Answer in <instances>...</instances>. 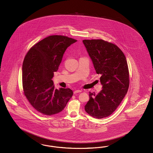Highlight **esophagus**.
<instances>
[{
	"instance_id": "34e87169",
	"label": "esophagus",
	"mask_w": 153,
	"mask_h": 153,
	"mask_svg": "<svg viewBox=\"0 0 153 153\" xmlns=\"http://www.w3.org/2000/svg\"><path fill=\"white\" fill-rule=\"evenodd\" d=\"M80 92H81V90H76V91H74V94H77V93H80Z\"/></svg>"
}]
</instances>
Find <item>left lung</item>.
<instances>
[{
	"label": "left lung",
	"instance_id": "left-lung-1",
	"mask_svg": "<svg viewBox=\"0 0 153 153\" xmlns=\"http://www.w3.org/2000/svg\"><path fill=\"white\" fill-rule=\"evenodd\" d=\"M97 74H101L102 89L97 95L89 92L85 110L91 117L102 119L111 115L126 95L129 72L126 57L117 45L102 39L82 41Z\"/></svg>",
	"mask_w": 153,
	"mask_h": 153
}]
</instances>
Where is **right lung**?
<instances>
[{"instance_id":"1","label":"right lung","mask_w":153,"mask_h":153,"mask_svg":"<svg viewBox=\"0 0 153 153\" xmlns=\"http://www.w3.org/2000/svg\"><path fill=\"white\" fill-rule=\"evenodd\" d=\"M77 40L63 36H48L26 54L22 65L25 96L37 111L45 115L61 112L73 95L69 88L55 89L51 80L66 49Z\"/></svg>"}]
</instances>
